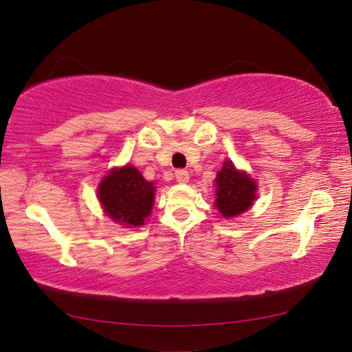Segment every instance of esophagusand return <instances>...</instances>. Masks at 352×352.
Listing matches in <instances>:
<instances>
[{"label":"esophagus","instance_id":"1","mask_svg":"<svg viewBox=\"0 0 352 352\" xmlns=\"http://www.w3.org/2000/svg\"><path fill=\"white\" fill-rule=\"evenodd\" d=\"M175 180L178 183H182V184L188 183L189 182V172L186 169H177L175 170Z\"/></svg>","mask_w":352,"mask_h":352}]
</instances>
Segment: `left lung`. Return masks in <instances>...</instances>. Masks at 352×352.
Instances as JSON below:
<instances>
[{
    "label": "left lung",
    "instance_id": "left-lung-1",
    "mask_svg": "<svg viewBox=\"0 0 352 352\" xmlns=\"http://www.w3.org/2000/svg\"><path fill=\"white\" fill-rule=\"evenodd\" d=\"M214 206L223 218H234L245 213L257 198V184L246 172L237 170L231 160L223 162L214 178Z\"/></svg>",
    "mask_w": 352,
    "mask_h": 352
}]
</instances>
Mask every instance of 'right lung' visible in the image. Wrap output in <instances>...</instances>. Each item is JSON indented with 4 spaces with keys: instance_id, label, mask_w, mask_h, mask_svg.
Segmentation results:
<instances>
[{
    "instance_id": "1",
    "label": "right lung",
    "mask_w": 352,
    "mask_h": 352,
    "mask_svg": "<svg viewBox=\"0 0 352 352\" xmlns=\"http://www.w3.org/2000/svg\"><path fill=\"white\" fill-rule=\"evenodd\" d=\"M155 188L140 172L126 164L113 168L98 186V199L110 219L126 227L144 226L151 214Z\"/></svg>"
}]
</instances>
